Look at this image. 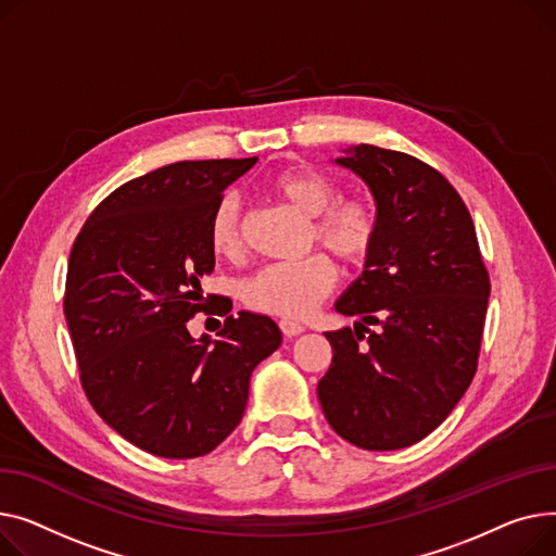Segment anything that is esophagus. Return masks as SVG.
I'll list each match as a JSON object with an SVG mask.
<instances>
[{
    "label": "esophagus",
    "mask_w": 556,
    "mask_h": 556,
    "mask_svg": "<svg viewBox=\"0 0 556 556\" xmlns=\"http://www.w3.org/2000/svg\"><path fill=\"white\" fill-rule=\"evenodd\" d=\"M280 330H282L285 337H299V334L305 332L303 325L299 320H291V318H282L280 320Z\"/></svg>",
    "instance_id": "34e87169"
}]
</instances>
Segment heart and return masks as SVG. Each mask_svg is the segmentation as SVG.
<instances>
[{
  "mask_svg": "<svg viewBox=\"0 0 556 556\" xmlns=\"http://www.w3.org/2000/svg\"><path fill=\"white\" fill-rule=\"evenodd\" d=\"M267 188L291 208L309 217V238L332 251L343 263H362L379 236V208L370 198H339V186L312 168L285 170ZM208 240L217 255L240 251V200L224 194L211 222ZM337 282V267L328 255L314 253L296 263H274L255 271L242 285V301L265 314L303 318Z\"/></svg>",
  "mask_w": 556,
  "mask_h": 556,
  "instance_id": "obj_1",
  "label": "heart"
}]
</instances>
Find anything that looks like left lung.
Masks as SVG:
<instances>
[{"label":"left lung","instance_id":"left-lung-1","mask_svg":"<svg viewBox=\"0 0 556 556\" xmlns=\"http://www.w3.org/2000/svg\"><path fill=\"white\" fill-rule=\"evenodd\" d=\"M334 163L370 188L381 224L334 305L358 318L354 330L325 332L334 356L318 402L350 444L404 448L440 427L476 375L489 274L463 198L435 168L368 143Z\"/></svg>","mask_w":556,"mask_h":556}]
</instances>
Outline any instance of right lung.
<instances>
[{"instance_id": "1", "label": "right lung", "mask_w": 556, "mask_h": 556, "mask_svg": "<svg viewBox=\"0 0 556 556\" xmlns=\"http://www.w3.org/2000/svg\"><path fill=\"white\" fill-rule=\"evenodd\" d=\"M251 159L177 161L118 186L78 233L64 318L93 410L159 458L211 453L240 424L253 368L282 334L263 314H228L217 339H192L215 269L208 222Z\"/></svg>"}]
</instances>
